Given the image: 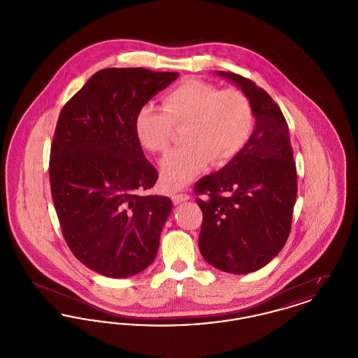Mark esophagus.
Instances as JSON below:
<instances>
[{"instance_id":"1","label":"esophagus","mask_w":358,"mask_h":358,"mask_svg":"<svg viewBox=\"0 0 358 358\" xmlns=\"http://www.w3.org/2000/svg\"><path fill=\"white\" fill-rule=\"evenodd\" d=\"M189 200V194L187 193H176V194H171V201L173 204H180L182 201H187Z\"/></svg>"}]
</instances>
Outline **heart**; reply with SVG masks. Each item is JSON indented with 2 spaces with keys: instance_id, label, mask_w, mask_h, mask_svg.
Masks as SVG:
<instances>
[{
  "instance_id": "heart-1",
  "label": "heart",
  "mask_w": 358,
  "mask_h": 358,
  "mask_svg": "<svg viewBox=\"0 0 358 358\" xmlns=\"http://www.w3.org/2000/svg\"><path fill=\"white\" fill-rule=\"evenodd\" d=\"M162 108L143 104L134 120L139 145L150 153H164L171 145L173 126L182 127L187 145L161 161V182L166 190L187 185L210 162L222 165L235 158L252 134L255 115L250 98L240 90H222L189 79L168 91Z\"/></svg>"
}]
</instances>
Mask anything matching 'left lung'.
Masks as SVG:
<instances>
[{"instance_id":"left-lung-1","label":"left lung","mask_w":358,"mask_h":358,"mask_svg":"<svg viewBox=\"0 0 358 358\" xmlns=\"http://www.w3.org/2000/svg\"><path fill=\"white\" fill-rule=\"evenodd\" d=\"M216 73L250 98L255 129L235 158L194 185L203 210L199 247L210 266L241 275L264 267L286 244L298 192L296 168L287 122L273 98L241 75Z\"/></svg>"}]
</instances>
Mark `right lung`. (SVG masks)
<instances>
[{"label": "right lung", "mask_w": 358, "mask_h": 358, "mask_svg": "<svg viewBox=\"0 0 358 358\" xmlns=\"http://www.w3.org/2000/svg\"><path fill=\"white\" fill-rule=\"evenodd\" d=\"M177 72L104 69L64 104L51 145L50 182L69 250L108 278L143 271L158 252L171 199L146 194L158 173L134 133L138 110Z\"/></svg>", "instance_id": "obj_1"}]
</instances>
